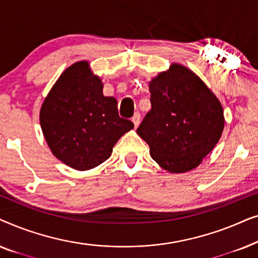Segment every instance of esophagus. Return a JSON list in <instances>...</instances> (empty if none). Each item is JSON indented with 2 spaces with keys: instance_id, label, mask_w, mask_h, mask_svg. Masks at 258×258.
Returning a JSON list of instances; mask_svg holds the SVG:
<instances>
[{
  "instance_id": "obj_1",
  "label": "esophagus",
  "mask_w": 258,
  "mask_h": 258,
  "mask_svg": "<svg viewBox=\"0 0 258 258\" xmlns=\"http://www.w3.org/2000/svg\"><path fill=\"white\" fill-rule=\"evenodd\" d=\"M132 121L134 123V126H135V128H137V126H139V124H140V121H141V115L139 114V112H136V114L133 116Z\"/></svg>"
}]
</instances>
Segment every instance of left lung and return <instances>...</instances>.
<instances>
[{
    "instance_id": "obj_1",
    "label": "left lung",
    "mask_w": 258,
    "mask_h": 258,
    "mask_svg": "<svg viewBox=\"0 0 258 258\" xmlns=\"http://www.w3.org/2000/svg\"><path fill=\"white\" fill-rule=\"evenodd\" d=\"M151 110L137 128L153 160L171 174L199 167L224 129L218 98L192 70L171 63L149 82Z\"/></svg>"
}]
</instances>
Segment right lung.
Here are the masks:
<instances>
[{"instance_id":"obj_1","label":"right lung","mask_w":258,"mask_h":258,"mask_svg":"<svg viewBox=\"0 0 258 258\" xmlns=\"http://www.w3.org/2000/svg\"><path fill=\"white\" fill-rule=\"evenodd\" d=\"M40 123L52 155L80 171L107 161L117 141L134 128L118 116L116 98L104 96L102 80L88 61L61 74L42 103Z\"/></svg>"}]
</instances>
